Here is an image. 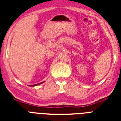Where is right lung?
Segmentation results:
<instances>
[{
    "label": "right lung",
    "mask_w": 121,
    "mask_h": 121,
    "mask_svg": "<svg viewBox=\"0 0 121 121\" xmlns=\"http://www.w3.org/2000/svg\"><path fill=\"white\" fill-rule=\"evenodd\" d=\"M45 82V81H44ZM44 82H40V83H39V84H34V85H29V86H36V85H40V84H42V83H43Z\"/></svg>",
    "instance_id": "obj_1"
}]
</instances>
